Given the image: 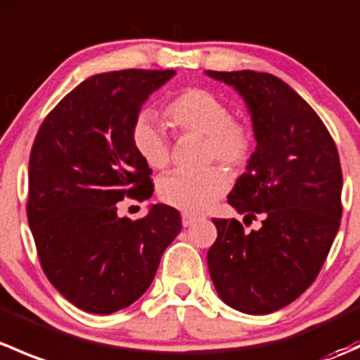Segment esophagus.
I'll return each mask as SVG.
<instances>
[{
    "mask_svg": "<svg viewBox=\"0 0 360 360\" xmlns=\"http://www.w3.org/2000/svg\"><path fill=\"white\" fill-rule=\"evenodd\" d=\"M195 221H197V217L191 216V214H186V212L183 214V226H184V228L191 226V224H193Z\"/></svg>",
    "mask_w": 360,
    "mask_h": 360,
    "instance_id": "obj_1",
    "label": "esophagus"
}]
</instances>
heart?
Here are the masks:
<instances>
[{
	"label": "heart",
	"mask_w": 360,
	"mask_h": 360,
	"mask_svg": "<svg viewBox=\"0 0 360 360\" xmlns=\"http://www.w3.org/2000/svg\"><path fill=\"white\" fill-rule=\"evenodd\" d=\"M230 116V106L205 89L183 90L165 108L167 122L177 132L205 136L207 160L216 158L230 169H240L254 150V130L244 120ZM132 144L151 169H165L169 165V139L151 116L143 115L134 123ZM226 190V174L219 167L198 172L174 170L158 183L160 198L186 214L205 212Z\"/></svg>",
	"instance_id": "b5f03b06"
}]
</instances>
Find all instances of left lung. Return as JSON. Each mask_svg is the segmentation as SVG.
<instances>
[{
  "label": "left lung",
  "mask_w": 360,
  "mask_h": 360,
  "mask_svg": "<svg viewBox=\"0 0 360 360\" xmlns=\"http://www.w3.org/2000/svg\"><path fill=\"white\" fill-rule=\"evenodd\" d=\"M205 75L233 86L250 112L256 150L228 203L249 219L263 217L249 233L237 219H212L210 278L228 307L271 314L310 288L340 230V157L317 112L281 78L256 71Z\"/></svg>",
  "instance_id": "8db88e82"
}]
</instances>
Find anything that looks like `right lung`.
I'll return each mask as SVG.
<instances>
[{"label":"right lung","mask_w":360,"mask_h":360,"mask_svg":"<svg viewBox=\"0 0 360 360\" xmlns=\"http://www.w3.org/2000/svg\"><path fill=\"white\" fill-rule=\"evenodd\" d=\"M176 71L123 69L90 76L45 118L29 157L27 221L43 271L68 301L110 315L139 300L183 224L157 203L118 216L125 197L153 195L151 169L132 144L148 97Z\"/></svg>","instance_id":"1"}]
</instances>
